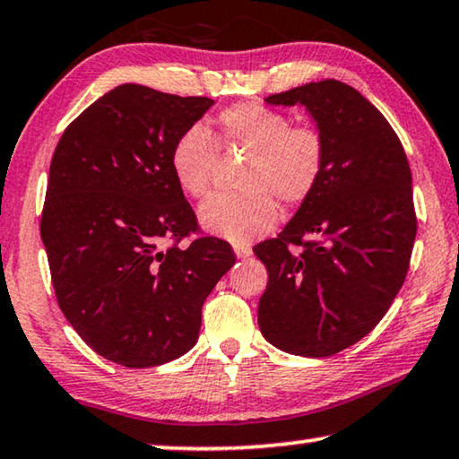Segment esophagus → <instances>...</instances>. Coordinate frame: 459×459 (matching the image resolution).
<instances>
[{
	"mask_svg": "<svg viewBox=\"0 0 459 459\" xmlns=\"http://www.w3.org/2000/svg\"><path fill=\"white\" fill-rule=\"evenodd\" d=\"M235 253H237V257L238 259H245V257H249L251 255V245L249 243H235Z\"/></svg>",
	"mask_w": 459,
	"mask_h": 459,
	"instance_id": "esophagus-1",
	"label": "esophagus"
}]
</instances>
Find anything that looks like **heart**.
Segmentation results:
<instances>
[{
	"label": "heart",
	"mask_w": 459,
	"mask_h": 459,
	"mask_svg": "<svg viewBox=\"0 0 459 459\" xmlns=\"http://www.w3.org/2000/svg\"><path fill=\"white\" fill-rule=\"evenodd\" d=\"M290 117L262 102H238L216 115V134L194 123L170 146L177 186L194 200L212 187L218 146L241 148L247 160L238 173V191L212 195L200 210L202 224L232 243H247L278 221V202L299 206L319 186L327 142L316 126H290Z\"/></svg>",
	"instance_id": "b5f03b06"
}]
</instances>
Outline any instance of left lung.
Masks as SVG:
<instances>
[{
  "label": "left lung",
  "mask_w": 459,
  "mask_h": 459,
  "mask_svg": "<svg viewBox=\"0 0 459 459\" xmlns=\"http://www.w3.org/2000/svg\"><path fill=\"white\" fill-rule=\"evenodd\" d=\"M265 102L309 108L327 160L295 218L253 249L268 268L257 324L280 351L332 357L365 338L404 284L416 237L412 175L398 134L344 82H311Z\"/></svg>",
  "instance_id": "8db88e82"
}]
</instances>
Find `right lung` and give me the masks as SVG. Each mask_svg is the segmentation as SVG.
I'll list each match as a JSON object with an SVG mask.
<instances>
[{
	"label": "right lung",
	"instance_id": "add662e5",
	"mask_svg": "<svg viewBox=\"0 0 459 459\" xmlns=\"http://www.w3.org/2000/svg\"><path fill=\"white\" fill-rule=\"evenodd\" d=\"M214 100L121 84L53 152L40 216L59 309L107 360L156 367L194 348L202 305L235 264L202 235L170 170V146Z\"/></svg>",
	"mask_w": 459,
	"mask_h": 459
}]
</instances>
